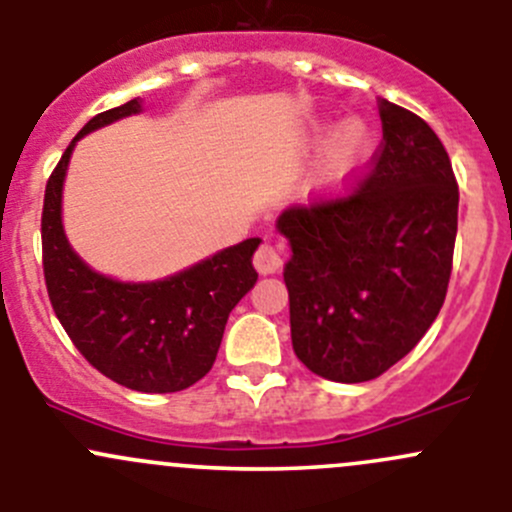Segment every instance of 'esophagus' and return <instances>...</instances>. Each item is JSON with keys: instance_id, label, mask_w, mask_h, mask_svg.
Returning a JSON list of instances; mask_svg holds the SVG:
<instances>
[{"instance_id": "obj_1", "label": "esophagus", "mask_w": 512, "mask_h": 512, "mask_svg": "<svg viewBox=\"0 0 512 512\" xmlns=\"http://www.w3.org/2000/svg\"><path fill=\"white\" fill-rule=\"evenodd\" d=\"M252 262H255V270L260 272V275H275L277 270L282 267V250L277 245H270V242H265V245L257 247L255 257H252Z\"/></svg>"}]
</instances>
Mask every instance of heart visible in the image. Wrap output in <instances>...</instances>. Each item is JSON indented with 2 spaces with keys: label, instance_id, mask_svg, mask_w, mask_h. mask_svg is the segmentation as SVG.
<instances>
[{
  "label": "heart",
  "instance_id": "heart-1",
  "mask_svg": "<svg viewBox=\"0 0 512 512\" xmlns=\"http://www.w3.org/2000/svg\"><path fill=\"white\" fill-rule=\"evenodd\" d=\"M324 123H314L312 138H319L324 133ZM376 133L364 118H347L339 123L327 141L319 148L314 158L312 170L307 178V193L312 198L327 200L337 198L344 188L361 173L366 160L374 153Z\"/></svg>",
  "mask_w": 512,
  "mask_h": 512
}]
</instances>
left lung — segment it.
Returning a JSON list of instances; mask_svg holds the SVG:
<instances>
[{
    "label": "left lung",
    "instance_id": "1",
    "mask_svg": "<svg viewBox=\"0 0 512 512\" xmlns=\"http://www.w3.org/2000/svg\"><path fill=\"white\" fill-rule=\"evenodd\" d=\"M384 143L349 198L289 208L285 285L297 359L329 381L376 379L421 342L451 277L458 185L423 118L381 101Z\"/></svg>",
    "mask_w": 512,
    "mask_h": 512
}]
</instances>
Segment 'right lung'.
I'll return each instance as SVG.
<instances>
[{"mask_svg": "<svg viewBox=\"0 0 512 512\" xmlns=\"http://www.w3.org/2000/svg\"><path fill=\"white\" fill-rule=\"evenodd\" d=\"M141 111L133 98L98 113L51 173L41 213L44 277L61 327L91 366L126 389L173 394L213 369L227 317L257 282L252 255L262 240H242L153 282L113 280L76 255L61 220L71 153L79 138Z\"/></svg>", "mask_w": 512, "mask_h": 512, "instance_id": "1", "label": "right lung"}]
</instances>
